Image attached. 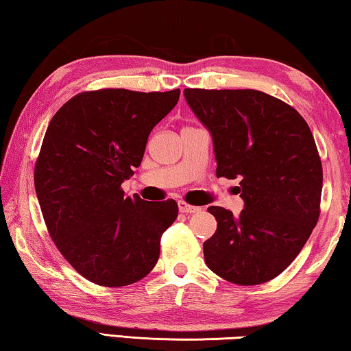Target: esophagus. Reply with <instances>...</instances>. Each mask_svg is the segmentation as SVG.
<instances>
[{"instance_id": "34e87169", "label": "esophagus", "mask_w": 351, "mask_h": 351, "mask_svg": "<svg viewBox=\"0 0 351 351\" xmlns=\"http://www.w3.org/2000/svg\"><path fill=\"white\" fill-rule=\"evenodd\" d=\"M178 207H180V210H181L182 213H195V212H199V207H197V206H190V204H187V203H184V201H180V203H178Z\"/></svg>"}]
</instances>
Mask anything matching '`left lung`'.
<instances>
[{"label":"left lung","mask_w":351,"mask_h":351,"mask_svg":"<svg viewBox=\"0 0 351 351\" xmlns=\"http://www.w3.org/2000/svg\"><path fill=\"white\" fill-rule=\"evenodd\" d=\"M209 130L217 176L240 178L245 209L210 206L217 230L204 241L207 268L235 285H260L288 268L320 213L322 162L305 119L257 90L186 88Z\"/></svg>","instance_id":"8db88e82"}]
</instances>
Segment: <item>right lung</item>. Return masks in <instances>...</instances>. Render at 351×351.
Wrapping results in <instances>:
<instances>
[{"instance_id":"1","label":"right lung","mask_w":351,"mask_h":351,"mask_svg":"<svg viewBox=\"0 0 351 351\" xmlns=\"http://www.w3.org/2000/svg\"><path fill=\"white\" fill-rule=\"evenodd\" d=\"M178 100L180 90L80 93L46 130L34 171L46 228L68 263L100 287L144 278L178 217L173 199L147 203L121 189L141 165L153 127Z\"/></svg>"}]
</instances>
